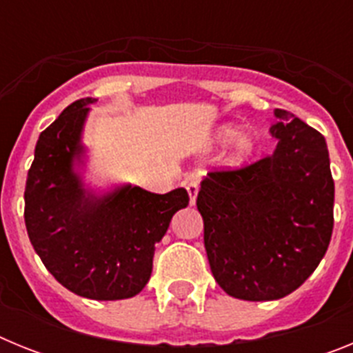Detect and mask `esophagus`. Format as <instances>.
I'll return each mask as SVG.
<instances>
[{
  "instance_id": "34e87169",
  "label": "esophagus",
  "mask_w": 353,
  "mask_h": 353,
  "mask_svg": "<svg viewBox=\"0 0 353 353\" xmlns=\"http://www.w3.org/2000/svg\"><path fill=\"white\" fill-rule=\"evenodd\" d=\"M185 189H187V192H189V201H191V205H194L196 196H198V191H199V183L196 182L194 179H187Z\"/></svg>"
}]
</instances>
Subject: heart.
Instances as JSON below:
<instances>
[{
	"label": "heart",
	"instance_id": "heart-1",
	"mask_svg": "<svg viewBox=\"0 0 353 353\" xmlns=\"http://www.w3.org/2000/svg\"><path fill=\"white\" fill-rule=\"evenodd\" d=\"M217 139L221 143H230L235 139L232 154H230V164L232 166H242V164L249 162L252 154H254V150H256L254 139L251 136H239V129L235 125L221 127L219 132H217Z\"/></svg>",
	"mask_w": 353,
	"mask_h": 353
}]
</instances>
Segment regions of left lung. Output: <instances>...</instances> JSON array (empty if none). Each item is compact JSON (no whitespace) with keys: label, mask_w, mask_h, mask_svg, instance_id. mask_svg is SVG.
Returning <instances> with one entry per match:
<instances>
[{"label":"left lung","mask_w":353,"mask_h":353,"mask_svg":"<svg viewBox=\"0 0 353 353\" xmlns=\"http://www.w3.org/2000/svg\"><path fill=\"white\" fill-rule=\"evenodd\" d=\"M272 155L201 182L198 210L215 281L242 301H276L314 272L334 226V180L323 136L274 111Z\"/></svg>","instance_id":"obj_1"}]
</instances>
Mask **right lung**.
Returning a JSON list of instances; mask_svg holds the SVG:
<instances>
[{
    "mask_svg": "<svg viewBox=\"0 0 353 353\" xmlns=\"http://www.w3.org/2000/svg\"><path fill=\"white\" fill-rule=\"evenodd\" d=\"M68 105L40 134L24 191V223L46 269L72 293L93 301L138 295L148 283L155 244L171 217L189 205L179 187L166 194L123 185L104 196L86 191L74 162L88 104Z\"/></svg>",
    "mask_w": 353,
    "mask_h": 353,
    "instance_id": "1",
    "label": "right lung"
}]
</instances>
